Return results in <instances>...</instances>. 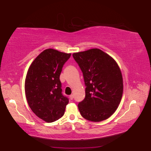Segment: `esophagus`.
Here are the masks:
<instances>
[{
    "label": "esophagus",
    "mask_w": 151,
    "mask_h": 151,
    "mask_svg": "<svg viewBox=\"0 0 151 151\" xmlns=\"http://www.w3.org/2000/svg\"><path fill=\"white\" fill-rule=\"evenodd\" d=\"M70 99L71 100H72L74 99V95L73 94H71L70 96Z\"/></svg>",
    "instance_id": "esophagus-1"
}]
</instances>
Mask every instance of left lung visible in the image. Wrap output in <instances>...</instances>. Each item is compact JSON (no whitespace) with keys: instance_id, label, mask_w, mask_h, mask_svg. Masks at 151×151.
Instances as JSON below:
<instances>
[{"instance_id":"1","label":"left lung","mask_w":151,"mask_h":151,"mask_svg":"<svg viewBox=\"0 0 151 151\" xmlns=\"http://www.w3.org/2000/svg\"><path fill=\"white\" fill-rule=\"evenodd\" d=\"M85 84V98L78 104L86 120L99 122L116 111L123 94V78L115 60L99 49L74 53Z\"/></svg>"}]
</instances>
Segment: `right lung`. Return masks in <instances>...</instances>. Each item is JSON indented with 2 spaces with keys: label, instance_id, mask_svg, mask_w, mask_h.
<instances>
[{
  "label": "right lung",
  "instance_id": "add662e5",
  "mask_svg": "<svg viewBox=\"0 0 151 151\" xmlns=\"http://www.w3.org/2000/svg\"><path fill=\"white\" fill-rule=\"evenodd\" d=\"M71 54L47 49L35 59L27 71L25 91L27 103L37 116L48 123L64 115L69 99L62 94L60 80Z\"/></svg>",
  "mask_w": 151,
  "mask_h": 151
}]
</instances>
